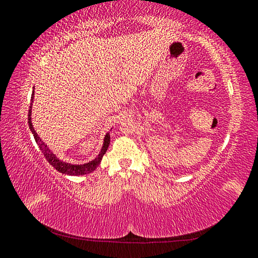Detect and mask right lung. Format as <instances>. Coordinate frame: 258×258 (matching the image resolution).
<instances>
[{
	"label": "right lung",
	"instance_id": "add662e5",
	"mask_svg": "<svg viewBox=\"0 0 258 258\" xmlns=\"http://www.w3.org/2000/svg\"><path fill=\"white\" fill-rule=\"evenodd\" d=\"M33 99H34V92H33V94H31V103H30L29 112H28V124H29L30 130L33 132L36 143L38 144L40 151H42V153L45 156V159L47 160L48 163L51 164L54 169H56L58 172L69 174V175H83V174H88L90 172H93V171L99 165V163H101L102 157L104 154H105V152L107 151V147H108V145H110V135L106 134L105 138H104V144H103L102 151H101V153H99V155L92 162H89V163L81 164V165H74V164L66 163V162H62L58 160L57 157L53 154V153L49 152L48 148L45 146V144L42 142V139H40L38 137V135L36 134L33 124H31V105H33Z\"/></svg>",
	"mask_w": 258,
	"mask_h": 258
}]
</instances>
